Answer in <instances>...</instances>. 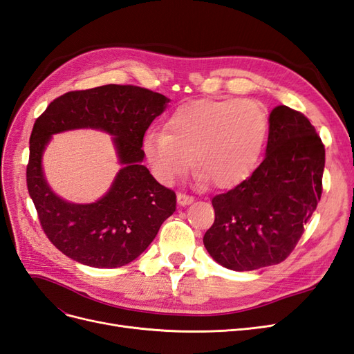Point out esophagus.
<instances>
[{
    "label": "esophagus",
    "instance_id": "34e87169",
    "mask_svg": "<svg viewBox=\"0 0 354 354\" xmlns=\"http://www.w3.org/2000/svg\"><path fill=\"white\" fill-rule=\"evenodd\" d=\"M194 201H195L194 196H189L186 194H178L177 195V202H178V205H181V207L189 205V203H192Z\"/></svg>",
    "mask_w": 354,
    "mask_h": 354
}]
</instances>
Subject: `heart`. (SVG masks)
<instances>
[{
	"label": "heart",
	"mask_w": 354,
	"mask_h": 354,
	"mask_svg": "<svg viewBox=\"0 0 354 354\" xmlns=\"http://www.w3.org/2000/svg\"><path fill=\"white\" fill-rule=\"evenodd\" d=\"M269 121L251 100H194L171 115L164 133L151 131L143 152L162 183L185 174L192 165L199 181L230 189L248 178L259 164Z\"/></svg>",
	"instance_id": "b5f03b06"
}]
</instances>
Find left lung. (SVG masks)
I'll return each instance as SVG.
<instances>
[{
    "instance_id": "8db88e82",
    "label": "left lung",
    "mask_w": 354,
    "mask_h": 354,
    "mask_svg": "<svg viewBox=\"0 0 354 354\" xmlns=\"http://www.w3.org/2000/svg\"><path fill=\"white\" fill-rule=\"evenodd\" d=\"M324 168L325 147L315 127L303 113L276 106L263 162L212 198L216 220L203 236L209 255L234 272L283 261L320 201Z\"/></svg>"
}]
</instances>
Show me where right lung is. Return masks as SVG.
Segmentation results:
<instances>
[{
  "mask_svg": "<svg viewBox=\"0 0 354 354\" xmlns=\"http://www.w3.org/2000/svg\"><path fill=\"white\" fill-rule=\"evenodd\" d=\"M169 99L134 85H102L69 91L53 100L34 124L26 183L47 238L69 259L95 269L136 260L169 216L176 194L159 185L142 165L143 137ZM93 127L113 136L118 171L110 190L91 204H75L50 190L41 155L55 133Z\"/></svg>",
  "mask_w": 354,
  "mask_h": 354,
  "instance_id": "right-lung-1",
  "label": "right lung"
}]
</instances>
